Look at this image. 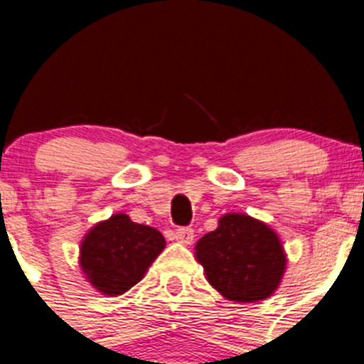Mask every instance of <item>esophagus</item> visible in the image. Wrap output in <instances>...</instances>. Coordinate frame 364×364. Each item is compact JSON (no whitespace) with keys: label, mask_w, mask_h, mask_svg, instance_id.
Listing matches in <instances>:
<instances>
[{"label":"esophagus","mask_w":364,"mask_h":364,"mask_svg":"<svg viewBox=\"0 0 364 364\" xmlns=\"http://www.w3.org/2000/svg\"><path fill=\"white\" fill-rule=\"evenodd\" d=\"M174 240L183 245H192L193 229H190V227H179V229L174 230Z\"/></svg>","instance_id":"obj_1"}]
</instances>
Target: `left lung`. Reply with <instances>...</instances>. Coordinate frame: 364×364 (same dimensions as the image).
Segmentation results:
<instances>
[{
	"mask_svg": "<svg viewBox=\"0 0 364 364\" xmlns=\"http://www.w3.org/2000/svg\"><path fill=\"white\" fill-rule=\"evenodd\" d=\"M196 257L209 284L237 303L269 297L280 285L287 264L277 232L240 213L223 215L218 227L197 241Z\"/></svg>",
	"mask_w": 364,
	"mask_h": 364,
	"instance_id": "1",
	"label": "left lung"
}]
</instances>
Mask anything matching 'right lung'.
<instances>
[{
    "mask_svg": "<svg viewBox=\"0 0 364 364\" xmlns=\"http://www.w3.org/2000/svg\"><path fill=\"white\" fill-rule=\"evenodd\" d=\"M164 248L165 240L159 230L117 213L84 236L79 262L97 291L119 296L142 280Z\"/></svg>",
    "mask_w": 364,
    "mask_h": 364,
    "instance_id": "1",
    "label": "right lung"
}]
</instances>
